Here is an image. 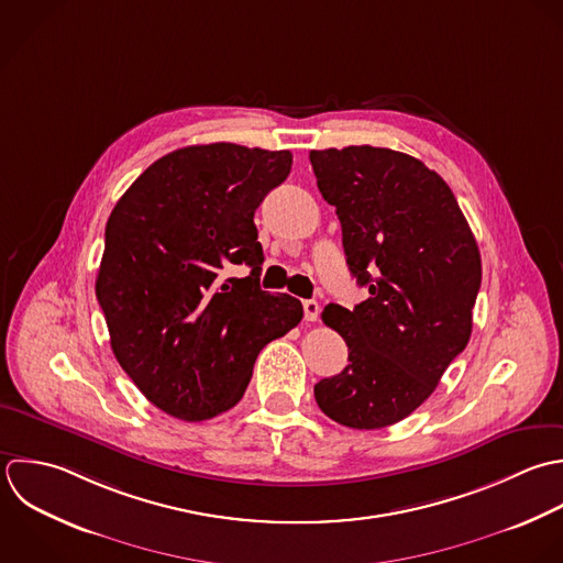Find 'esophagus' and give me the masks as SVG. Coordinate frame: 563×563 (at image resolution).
<instances>
[{
  "label": "esophagus",
  "mask_w": 563,
  "mask_h": 563,
  "mask_svg": "<svg viewBox=\"0 0 563 563\" xmlns=\"http://www.w3.org/2000/svg\"><path fill=\"white\" fill-rule=\"evenodd\" d=\"M302 309H305V320L307 322H316L318 316H320V305L316 300H305L302 302Z\"/></svg>",
  "instance_id": "obj_1"
}]
</instances>
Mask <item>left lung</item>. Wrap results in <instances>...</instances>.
Here are the masks:
<instances>
[{"label":"left lung","mask_w":563,"mask_h":563,"mask_svg":"<svg viewBox=\"0 0 563 563\" xmlns=\"http://www.w3.org/2000/svg\"><path fill=\"white\" fill-rule=\"evenodd\" d=\"M309 159L342 223L349 269L371 294L353 311H322L349 346V366L313 395L340 426L388 428L434 393L470 342L478 243L452 188L412 155L364 144Z\"/></svg>","instance_id":"left-lung-1"}]
</instances>
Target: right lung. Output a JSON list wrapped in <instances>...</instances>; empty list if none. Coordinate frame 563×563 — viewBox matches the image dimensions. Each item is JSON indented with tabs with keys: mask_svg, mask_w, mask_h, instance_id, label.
<instances>
[{
	"mask_svg": "<svg viewBox=\"0 0 563 563\" xmlns=\"http://www.w3.org/2000/svg\"><path fill=\"white\" fill-rule=\"evenodd\" d=\"M289 170V151L184 146L153 162L109 214L96 298L111 351L175 419L234 408L261 349L302 320L300 300L258 285L254 212ZM236 264L253 272L236 279Z\"/></svg>",
	"mask_w": 563,
	"mask_h": 563,
	"instance_id": "obj_1",
	"label": "right lung"
}]
</instances>
